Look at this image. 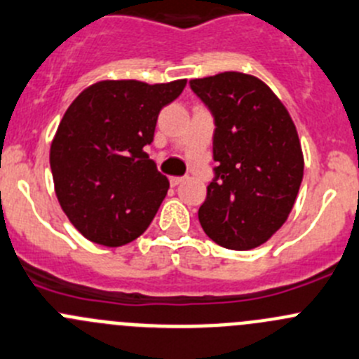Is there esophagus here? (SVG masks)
Wrapping results in <instances>:
<instances>
[{"instance_id":"34e87169","label":"esophagus","mask_w":359,"mask_h":359,"mask_svg":"<svg viewBox=\"0 0 359 359\" xmlns=\"http://www.w3.org/2000/svg\"><path fill=\"white\" fill-rule=\"evenodd\" d=\"M184 180H186V177H172V179H170V184H172V186H179Z\"/></svg>"}]
</instances>
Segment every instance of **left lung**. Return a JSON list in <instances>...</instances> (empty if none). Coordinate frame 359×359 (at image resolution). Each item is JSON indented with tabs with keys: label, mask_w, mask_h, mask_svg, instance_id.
Instances as JSON below:
<instances>
[{
	"label": "left lung",
	"mask_w": 359,
	"mask_h": 359,
	"mask_svg": "<svg viewBox=\"0 0 359 359\" xmlns=\"http://www.w3.org/2000/svg\"><path fill=\"white\" fill-rule=\"evenodd\" d=\"M214 117V179L198 219L221 247L247 250L286 222L304 154L286 107L259 79L224 72L189 82Z\"/></svg>",
	"instance_id": "8db88e82"
}]
</instances>
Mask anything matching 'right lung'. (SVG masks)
Returning a JSON list of instances; mask_svg holds the SVG:
<instances>
[{
	"label": "right lung",
	"instance_id": "right-lung-1",
	"mask_svg": "<svg viewBox=\"0 0 359 359\" xmlns=\"http://www.w3.org/2000/svg\"><path fill=\"white\" fill-rule=\"evenodd\" d=\"M184 87L186 80H105L68 107L50 145V170L62 210L87 240L119 247L149 228L170 182L145 147L161 109Z\"/></svg>",
	"mask_w": 359,
	"mask_h": 359
}]
</instances>
